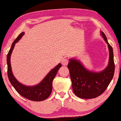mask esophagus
I'll return each mask as SVG.
<instances>
[{
  "label": "esophagus",
  "mask_w": 121,
  "mask_h": 121,
  "mask_svg": "<svg viewBox=\"0 0 121 121\" xmlns=\"http://www.w3.org/2000/svg\"><path fill=\"white\" fill-rule=\"evenodd\" d=\"M68 62L69 61L67 58H64L62 60V64L63 65H64V66H65V65H67V64H68Z\"/></svg>",
  "instance_id": "esophagus-1"
}]
</instances>
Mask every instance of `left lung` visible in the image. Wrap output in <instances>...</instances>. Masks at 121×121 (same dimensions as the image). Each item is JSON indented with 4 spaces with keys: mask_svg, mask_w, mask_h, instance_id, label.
Here are the masks:
<instances>
[{
    "mask_svg": "<svg viewBox=\"0 0 121 121\" xmlns=\"http://www.w3.org/2000/svg\"><path fill=\"white\" fill-rule=\"evenodd\" d=\"M101 34L108 44L109 54L108 64L104 69L99 72L89 70L77 59H70L68 63L73 91L81 98L91 99L98 97L105 91L113 77L115 67L113 48L104 33L101 31Z\"/></svg>",
    "mask_w": 121,
    "mask_h": 121,
    "instance_id": "obj_1",
    "label": "left lung"
}]
</instances>
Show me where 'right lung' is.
<instances>
[{"instance_id":"1","label":"right lung","mask_w":121,"mask_h":121,"mask_svg":"<svg viewBox=\"0 0 121 121\" xmlns=\"http://www.w3.org/2000/svg\"><path fill=\"white\" fill-rule=\"evenodd\" d=\"M24 32L21 33L17 39L12 43L10 49L7 55V62L8 65V76L10 83L13 86L18 93L28 99L33 101H42L48 98L52 91V82L57 74L59 69L62 67V64L59 63L50 71L44 78L39 83L33 86H28L23 84L14 76L10 64L11 54L14 48L15 43H17L23 35Z\"/></svg>"}]
</instances>
